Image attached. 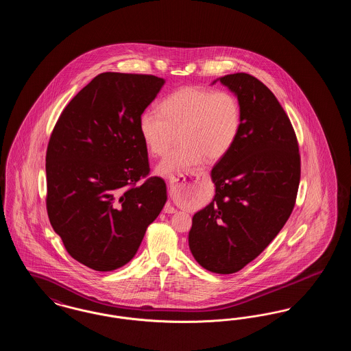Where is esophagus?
I'll list each match as a JSON object with an SVG mask.
<instances>
[{
	"instance_id": "obj_1",
	"label": "esophagus",
	"mask_w": 351,
	"mask_h": 351,
	"mask_svg": "<svg viewBox=\"0 0 351 351\" xmlns=\"http://www.w3.org/2000/svg\"><path fill=\"white\" fill-rule=\"evenodd\" d=\"M178 182H179V178H178V179H171V180H169V184H171V185H173V184L178 183ZM165 212H166V213H175V212H176V209H175L171 204H168L167 206L165 208Z\"/></svg>"
}]
</instances>
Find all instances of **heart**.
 Returning a JSON list of instances; mask_svg holds the SVG:
<instances>
[{"mask_svg": "<svg viewBox=\"0 0 351 351\" xmlns=\"http://www.w3.org/2000/svg\"><path fill=\"white\" fill-rule=\"evenodd\" d=\"M242 125V109L230 92L184 86L160 104V112L147 109L139 117V133L152 155L167 152L175 133L182 146L156 166L160 176H173L218 160L233 147Z\"/></svg>", "mask_w": 351, "mask_h": 351, "instance_id": "heart-1", "label": "heart"}]
</instances>
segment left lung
Instances as JSON below:
<instances>
[{"mask_svg":"<svg viewBox=\"0 0 351 351\" xmlns=\"http://www.w3.org/2000/svg\"><path fill=\"white\" fill-rule=\"evenodd\" d=\"M242 109L241 132L210 172L215 197L195 213L188 243L201 267L234 274L282 230L300 183L298 139L282 105L247 73L218 77Z\"/></svg>","mask_w":351,"mask_h":351,"instance_id":"8db88e82","label":"left lung"}]
</instances>
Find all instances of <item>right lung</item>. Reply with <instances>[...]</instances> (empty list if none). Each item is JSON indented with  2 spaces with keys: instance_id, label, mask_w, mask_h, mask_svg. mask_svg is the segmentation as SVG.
Masks as SVG:
<instances>
[{
  "instance_id": "obj_1",
  "label": "right lung",
  "mask_w": 351,
  "mask_h": 351,
  "mask_svg": "<svg viewBox=\"0 0 351 351\" xmlns=\"http://www.w3.org/2000/svg\"><path fill=\"white\" fill-rule=\"evenodd\" d=\"M165 79L104 72L71 100L51 134L47 213L68 254L96 271L133 259L167 201V185L149 175L139 117Z\"/></svg>"
}]
</instances>
